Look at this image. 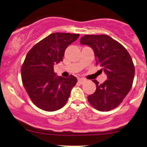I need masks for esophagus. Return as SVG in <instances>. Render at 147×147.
Wrapping results in <instances>:
<instances>
[{
    "label": "esophagus",
    "mask_w": 147,
    "mask_h": 147,
    "mask_svg": "<svg viewBox=\"0 0 147 147\" xmlns=\"http://www.w3.org/2000/svg\"><path fill=\"white\" fill-rule=\"evenodd\" d=\"M86 79H84V78H79V79H78V82L80 84H83L84 82H86Z\"/></svg>",
    "instance_id": "34e87169"
}]
</instances>
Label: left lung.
I'll list each match as a JSON object with an SVG mask.
<instances>
[{
    "label": "left lung",
    "mask_w": 147,
    "mask_h": 147,
    "mask_svg": "<svg viewBox=\"0 0 147 147\" xmlns=\"http://www.w3.org/2000/svg\"><path fill=\"white\" fill-rule=\"evenodd\" d=\"M80 43L92 48L96 65L102 67L108 78L101 84L93 80L96 90L88 96V102L99 111L115 109L132 87L135 67L131 55L122 44L108 35H85Z\"/></svg>",
    "instance_id": "8db88e82"
}]
</instances>
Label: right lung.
<instances>
[{
  "label": "right lung",
  "instance_id": "1",
  "mask_svg": "<svg viewBox=\"0 0 147 147\" xmlns=\"http://www.w3.org/2000/svg\"><path fill=\"white\" fill-rule=\"evenodd\" d=\"M79 34L56 32L35 44L27 54L21 67L23 85L33 104L45 111H55L68 100L77 79L54 72V65L63 61L64 52Z\"/></svg>",
  "mask_w": 147,
  "mask_h": 147
}]
</instances>
